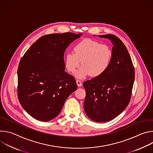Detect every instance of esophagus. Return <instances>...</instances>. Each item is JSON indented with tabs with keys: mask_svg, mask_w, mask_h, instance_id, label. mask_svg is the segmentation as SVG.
<instances>
[{
	"mask_svg": "<svg viewBox=\"0 0 153 153\" xmlns=\"http://www.w3.org/2000/svg\"><path fill=\"white\" fill-rule=\"evenodd\" d=\"M76 83H77V85L78 86H81L82 85V83L80 80H77Z\"/></svg>",
	"mask_w": 153,
	"mask_h": 153,
	"instance_id": "34e87169",
	"label": "esophagus"
}]
</instances>
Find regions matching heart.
Instances as JSON below:
<instances>
[{
  "instance_id": "1",
  "label": "heart",
  "mask_w": 153,
  "mask_h": 153,
  "mask_svg": "<svg viewBox=\"0 0 153 153\" xmlns=\"http://www.w3.org/2000/svg\"><path fill=\"white\" fill-rule=\"evenodd\" d=\"M74 53H69L65 57L67 70L74 73L80 66H83L76 76L83 78L90 74L96 77L102 75L110 66L113 53L110 46L91 39H84L75 45Z\"/></svg>"
}]
</instances>
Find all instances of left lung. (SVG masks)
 <instances>
[{"instance_id":"obj_1","label":"left lung","mask_w":153,"mask_h":153,"mask_svg":"<svg viewBox=\"0 0 153 153\" xmlns=\"http://www.w3.org/2000/svg\"><path fill=\"white\" fill-rule=\"evenodd\" d=\"M111 40L112 59L107 70L100 76L85 82L84 110L97 122H105L119 116L128 106L131 96L135 71L123 43L116 36H99Z\"/></svg>"}]
</instances>
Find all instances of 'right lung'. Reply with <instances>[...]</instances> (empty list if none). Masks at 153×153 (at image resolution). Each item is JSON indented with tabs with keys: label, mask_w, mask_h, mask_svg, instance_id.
Here are the masks:
<instances>
[{
	"label": "right lung",
	"mask_w": 153,
	"mask_h": 153,
	"mask_svg": "<svg viewBox=\"0 0 153 153\" xmlns=\"http://www.w3.org/2000/svg\"><path fill=\"white\" fill-rule=\"evenodd\" d=\"M82 34L43 36L25 52L17 70V96L33 117L47 122L59 115L68 96L77 88L74 77L65 71L64 53Z\"/></svg>",
	"instance_id": "right-lung-1"
}]
</instances>
